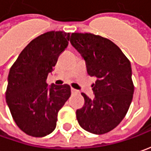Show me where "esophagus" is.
Returning a JSON list of instances; mask_svg holds the SVG:
<instances>
[{
    "label": "esophagus",
    "instance_id": "obj_1",
    "mask_svg": "<svg viewBox=\"0 0 151 151\" xmlns=\"http://www.w3.org/2000/svg\"><path fill=\"white\" fill-rule=\"evenodd\" d=\"M71 92H72V93H73V94H74V93H78V90H77V89H75V88H71Z\"/></svg>",
    "mask_w": 151,
    "mask_h": 151
}]
</instances>
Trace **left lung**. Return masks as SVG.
I'll return each mask as SVG.
<instances>
[{"instance_id": "left-lung-1", "label": "left lung", "mask_w": 151, "mask_h": 151, "mask_svg": "<svg viewBox=\"0 0 151 151\" xmlns=\"http://www.w3.org/2000/svg\"><path fill=\"white\" fill-rule=\"evenodd\" d=\"M70 42L85 60L87 72L96 77L94 99L82 93L84 105L76 111L86 131L103 134L114 129L127 114L134 93L129 60L110 40L92 33H72Z\"/></svg>"}]
</instances>
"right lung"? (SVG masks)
<instances>
[{"instance_id":"right-lung-1","label":"right lung","mask_w":151,"mask_h":151,"mask_svg":"<svg viewBox=\"0 0 151 151\" xmlns=\"http://www.w3.org/2000/svg\"><path fill=\"white\" fill-rule=\"evenodd\" d=\"M70 34L51 31L29 43L12 66L6 91V104L19 129L33 137H43L57 125L58 113L71 95L68 84L48 86L47 78Z\"/></svg>"}]
</instances>
